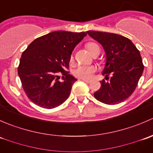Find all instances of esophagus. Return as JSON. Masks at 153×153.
I'll list each match as a JSON object with an SVG mask.
<instances>
[{"instance_id":"esophagus-1","label":"esophagus","mask_w":153,"mask_h":153,"mask_svg":"<svg viewBox=\"0 0 153 153\" xmlns=\"http://www.w3.org/2000/svg\"><path fill=\"white\" fill-rule=\"evenodd\" d=\"M81 80H82V81H84V82L87 83V84H89V83H90V81H89V80H86V79H81Z\"/></svg>"}]
</instances>
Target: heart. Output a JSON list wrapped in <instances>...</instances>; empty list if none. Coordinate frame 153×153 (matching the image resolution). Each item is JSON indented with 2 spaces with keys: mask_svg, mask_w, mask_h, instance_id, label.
Returning <instances> with one entry per match:
<instances>
[{
  "mask_svg": "<svg viewBox=\"0 0 153 153\" xmlns=\"http://www.w3.org/2000/svg\"><path fill=\"white\" fill-rule=\"evenodd\" d=\"M98 46L93 42H89L86 44V49L89 50V52L92 54L94 49ZM73 56L71 55V60H72ZM95 68L92 66H78L74 71V75L76 77L82 79H89L92 76V74L95 72Z\"/></svg>",
  "mask_w": 153,
  "mask_h": 153,
  "instance_id": "obj_1",
  "label": "heart"
}]
</instances>
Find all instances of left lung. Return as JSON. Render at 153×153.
<instances>
[{"label": "left lung", "mask_w": 153, "mask_h": 153, "mask_svg": "<svg viewBox=\"0 0 153 153\" xmlns=\"http://www.w3.org/2000/svg\"><path fill=\"white\" fill-rule=\"evenodd\" d=\"M86 32L104 47L106 61L102 75L109 80L100 81L101 88L94 96L104 104H119L133 93L143 73L140 52L129 38L122 35L97 31Z\"/></svg>", "instance_id": "obj_1"}]
</instances>
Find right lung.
Returning a JSON list of instances; mask_svg holds the SVG:
<instances>
[{
  "instance_id": "obj_1",
  "label": "right lung",
  "mask_w": 153,
  "mask_h": 153,
  "mask_svg": "<svg viewBox=\"0 0 153 153\" xmlns=\"http://www.w3.org/2000/svg\"><path fill=\"white\" fill-rule=\"evenodd\" d=\"M85 32L55 31L36 38L23 52L18 75L27 97L36 105L53 109L69 98L77 81L67 72L71 54ZM58 74L62 75V81Z\"/></svg>"
}]
</instances>
